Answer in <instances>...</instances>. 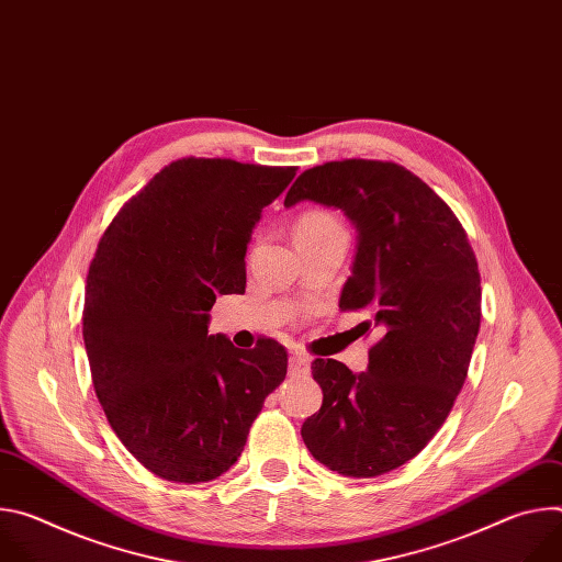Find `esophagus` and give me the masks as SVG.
I'll return each instance as SVG.
<instances>
[{"label": "esophagus", "mask_w": 562, "mask_h": 562, "mask_svg": "<svg viewBox=\"0 0 562 562\" xmlns=\"http://www.w3.org/2000/svg\"><path fill=\"white\" fill-rule=\"evenodd\" d=\"M289 367H291L293 373H304V371L308 369V360H306V356H302V353H291Z\"/></svg>", "instance_id": "obj_1"}]
</instances>
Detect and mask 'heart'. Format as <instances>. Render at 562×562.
<instances>
[{
  "instance_id": "obj_1",
  "label": "heart",
  "mask_w": 562,
  "mask_h": 562,
  "mask_svg": "<svg viewBox=\"0 0 562 562\" xmlns=\"http://www.w3.org/2000/svg\"><path fill=\"white\" fill-rule=\"evenodd\" d=\"M293 233H295L297 245H315V243H329V239L347 237V226L334 211L308 209L297 215Z\"/></svg>"
}]
</instances>
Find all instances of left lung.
<instances>
[{"label":"left lung","instance_id":"8db88e82","mask_svg":"<svg viewBox=\"0 0 562 562\" xmlns=\"http://www.w3.org/2000/svg\"><path fill=\"white\" fill-rule=\"evenodd\" d=\"M311 200L342 209L358 251L340 311H371L378 329L360 375L315 358L323 407L304 420L315 460L373 477L418 456L447 420L480 329V273L469 237L418 176L380 159H340L304 171L284 206Z\"/></svg>","mask_w":562,"mask_h":562}]
</instances>
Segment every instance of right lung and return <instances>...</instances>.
Masks as SVG:
<instances>
[{
  "instance_id": "obj_1",
  "label": "right lung",
  "mask_w": 562,
  "mask_h": 562,
  "mask_svg": "<svg viewBox=\"0 0 562 562\" xmlns=\"http://www.w3.org/2000/svg\"><path fill=\"white\" fill-rule=\"evenodd\" d=\"M295 171L176 159L117 211L89 267L82 334L100 405L137 462L171 483L222 475L286 375L280 342L237 349L209 336V311L245 293L251 231Z\"/></svg>"
}]
</instances>
